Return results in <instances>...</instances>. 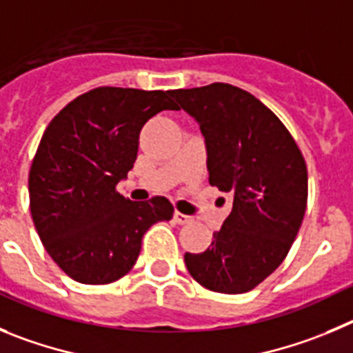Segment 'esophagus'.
I'll use <instances>...</instances> for the list:
<instances>
[{"instance_id":"1","label":"esophagus","mask_w":353,"mask_h":353,"mask_svg":"<svg viewBox=\"0 0 353 353\" xmlns=\"http://www.w3.org/2000/svg\"><path fill=\"white\" fill-rule=\"evenodd\" d=\"M174 220H176V223L184 225V223H190V221H192V216L183 214L181 211H176V212H174Z\"/></svg>"}]
</instances>
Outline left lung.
<instances>
[{"mask_svg":"<svg viewBox=\"0 0 353 353\" xmlns=\"http://www.w3.org/2000/svg\"><path fill=\"white\" fill-rule=\"evenodd\" d=\"M170 94L204 133L209 183L232 199L211 246L186 253V268L212 292L253 290L283 262L303 223V153L279 117L237 85L212 82Z\"/></svg>","mask_w":353,"mask_h":353,"instance_id":"1","label":"left lung"}]
</instances>
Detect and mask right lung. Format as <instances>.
<instances>
[{
    "mask_svg": "<svg viewBox=\"0 0 353 353\" xmlns=\"http://www.w3.org/2000/svg\"><path fill=\"white\" fill-rule=\"evenodd\" d=\"M161 110H179L170 91L100 85L43 132L30 169L31 218L50 259L79 283L123 278L145 230L172 218L165 196L132 202L116 190L137 160L142 126Z\"/></svg>",
    "mask_w": 353,
    "mask_h": 353,
    "instance_id": "obj_1",
    "label": "right lung"
}]
</instances>
